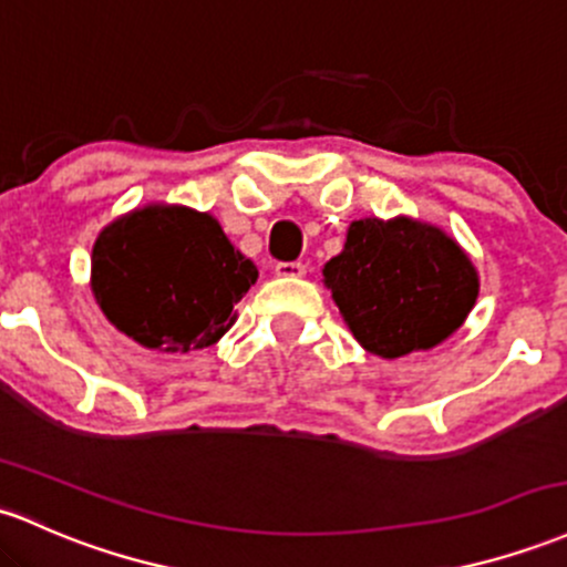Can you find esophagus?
Listing matches in <instances>:
<instances>
[{"label": "esophagus", "instance_id": "obj_1", "mask_svg": "<svg viewBox=\"0 0 567 567\" xmlns=\"http://www.w3.org/2000/svg\"><path fill=\"white\" fill-rule=\"evenodd\" d=\"M274 274L285 279H298L307 274V266H303L301 260H279V264L274 266Z\"/></svg>", "mask_w": 567, "mask_h": 567}]
</instances>
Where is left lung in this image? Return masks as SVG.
I'll list each match as a JSON object with an SVG mask.
<instances>
[{
	"label": "left lung",
	"mask_w": 567,
	"mask_h": 567,
	"mask_svg": "<svg viewBox=\"0 0 567 567\" xmlns=\"http://www.w3.org/2000/svg\"><path fill=\"white\" fill-rule=\"evenodd\" d=\"M322 274L354 339L379 358L431 350L463 326L478 296L457 241L406 217L354 220Z\"/></svg>",
	"instance_id": "8db88e82"
}]
</instances>
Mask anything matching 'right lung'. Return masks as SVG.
Segmentation results:
<instances>
[{
	"label": "right lung",
	"instance_id": "1",
	"mask_svg": "<svg viewBox=\"0 0 567 567\" xmlns=\"http://www.w3.org/2000/svg\"><path fill=\"white\" fill-rule=\"evenodd\" d=\"M258 279L220 223L185 207H145L99 234L91 288L117 331L161 352L213 347Z\"/></svg>",
	"mask_w": 567,
	"mask_h": 567
}]
</instances>
